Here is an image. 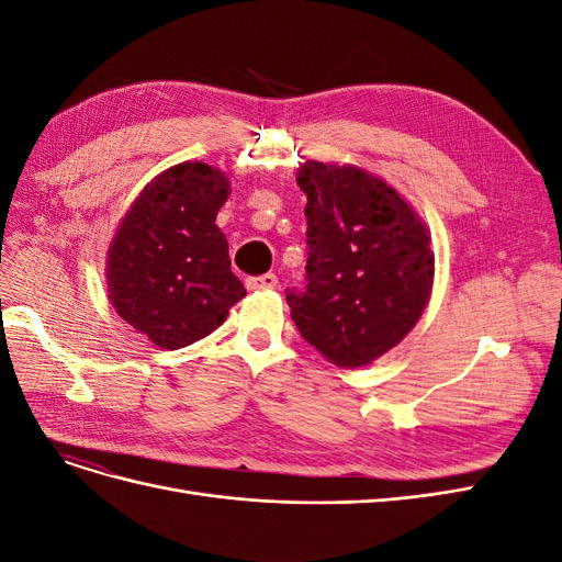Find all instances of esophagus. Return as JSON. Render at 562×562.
<instances>
[{
  "instance_id": "1",
  "label": "esophagus",
  "mask_w": 562,
  "mask_h": 562,
  "mask_svg": "<svg viewBox=\"0 0 562 562\" xmlns=\"http://www.w3.org/2000/svg\"><path fill=\"white\" fill-rule=\"evenodd\" d=\"M279 285V279L274 274H260V277H248L246 288L248 291H271V288Z\"/></svg>"
}]
</instances>
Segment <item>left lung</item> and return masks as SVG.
<instances>
[{"label": "left lung", "instance_id": "obj_1", "mask_svg": "<svg viewBox=\"0 0 562 562\" xmlns=\"http://www.w3.org/2000/svg\"><path fill=\"white\" fill-rule=\"evenodd\" d=\"M304 291H285L300 335L326 359L359 368L396 347L429 302L427 227L386 182L353 166L307 161Z\"/></svg>", "mask_w": 562, "mask_h": 562}]
</instances>
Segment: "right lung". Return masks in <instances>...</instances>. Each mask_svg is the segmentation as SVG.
<instances>
[{"label":"right lung","mask_w":562,"mask_h":562,"mask_svg":"<svg viewBox=\"0 0 562 562\" xmlns=\"http://www.w3.org/2000/svg\"><path fill=\"white\" fill-rule=\"evenodd\" d=\"M227 196L229 182L217 168L187 161L151 180L114 234L112 307L161 349L206 337L246 295L215 225Z\"/></svg>","instance_id":"1"}]
</instances>
